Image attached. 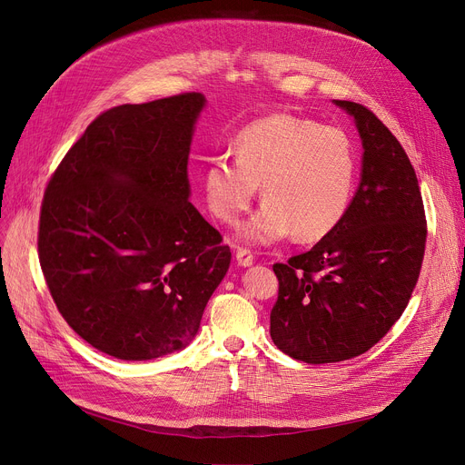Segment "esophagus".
<instances>
[{"label": "esophagus", "instance_id": "esophagus-1", "mask_svg": "<svg viewBox=\"0 0 465 465\" xmlns=\"http://www.w3.org/2000/svg\"><path fill=\"white\" fill-rule=\"evenodd\" d=\"M235 260H237L239 265L249 267V265H252L254 256H252V252L247 251V249H237V251H235Z\"/></svg>", "mask_w": 465, "mask_h": 465}]
</instances>
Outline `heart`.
Listing matches in <instances>:
<instances>
[{"label": "heart", "instance_id": "heart-1", "mask_svg": "<svg viewBox=\"0 0 465 465\" xmlns=\"http://www.w3.org/2000/svg\"><path fill=\"white\" fill-rule=\"evenodd\" d=\"M235 158L207 163V207L224 224H237L262 183L263 205L241 228L252 245H272L294 233L302 242L330 235L349 211L356 184V149L335 126L296 114H272L251 122L233 143Z\"/></svg>", "mask_w": 465, "mask_h": 465}]
</instances>
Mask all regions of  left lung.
Listing matches in <instances>:
<instances>
[{
    "mask_svg": "<svg viewBox=\"0 0 465 465\" xmlns=\"http://www.w3.org/2000/svg\"><path fill=\"white\" fill-rule=\"evenodd\" d=\"M335 104L356 120L361 183L343 223L273 265L272 339L305 363L343 361L379 343L419 282L428 235L419 179L400 141L368 107Z\"/></svg>",
    "mask_w": 465,
    "mask_h": 465,
    "instance_id": "8db88e82",
    "label": "left lung"
}]
</instances>
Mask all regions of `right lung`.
Returning a JSON list of instances; mask_svg holds the SVG:
<instances>
[{
	"label": "right lung",
	"instance_id": "1",
	"mask_svg": "<svg viewBox=\"0 0 465 465\" xmlns=\"http://www.w3.org/2000/svg\"><path fill=\"white\" fill-rule=\"evenodd\" d=\"M200 92L95 116L46 184L39 263L64 321L118 360L184 349L232 252L190 202Z\"/></svg>",
	"mask_w": 465,
	"mask_h": 465
}]
</instances>
